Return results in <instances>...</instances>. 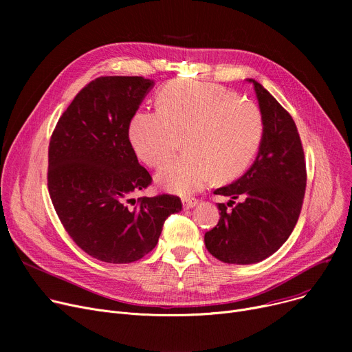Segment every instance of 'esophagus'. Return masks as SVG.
Segmentation results:
<instances>
[{
	"label": "esophagus",
	"mask_w": 352,
	"mask_h": 352,
	"mask_svg": "<svg viewBox=\"0 0 352 352\" xmlns=\"http://www.w3.org/2000/svg\"><path fill=\"white\" fill-rule=\"evenodd\" d=\"M198 204V199L197 198H184L182 199V206H184V208L186 210H190V208H194L195 206Z\"/></svg>",
	"instance_id": "1"
}]
</instances>
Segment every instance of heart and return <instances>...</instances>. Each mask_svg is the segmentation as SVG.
Returning <instances> with one entry per match:
<instances>
[{
  "instance_id": "obj_1",
  "label": "heart",
  "mask_w": 352,
  "mask_h": 352,
  "mask_svg": "<svg viewBox=\"0 0 352 352\" xmlns=\"http://www.w3.org/2000/svg\"><path fill=\"white\" fill-rule=\"evenodd\" d=\"M158 109L140 111L128 137L137 157L160 166L184 135L186 154L157 173L158 186L175 194L204 188L211 178L226 181L243 174L260 150L264 117L260 107L223 87L173 80L157 94Z\"/></svg>"
}]
</instances>
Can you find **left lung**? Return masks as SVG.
Segmentation results:
<instances>
[{"label":"left lung","instance_id":"1","mask_svg":"<svg viewBox=\"0 0 352 352\" xmlns=\"http://www.w3.org/2000/svg\"><path fill=\"white\" fill-rule=\"evenodd\" d=\"M264 117V137L251 168L214 194L230 197L218 204L219 221L206 232V247L227 264L260 263L287 241L297 224L307 186V170L297 125L287 109L252 78Z\"/></svg>","mask_w":352,"mask_h":352}]
</instances>
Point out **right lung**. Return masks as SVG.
I'll use <instances>...</instances> for the list:
<instances>
[{"label": "right lung", "mask_w": 352, "mask_h": 352, "mask_svg": "<svg viewBox=\"0 0 352 352\" xmlns=\"http://www.w3.org/2000/svg\"><path fill=\"white\" fill-rule=\"evenodd\" d=\"M153 80L100 77L85 85L55 125L48 146V191L68 235L109 264L134 263L158 243L175 195H133L153 178L129 142V122Z\"/></svg>", "instance_id": "obj_1"}]
</instances>
